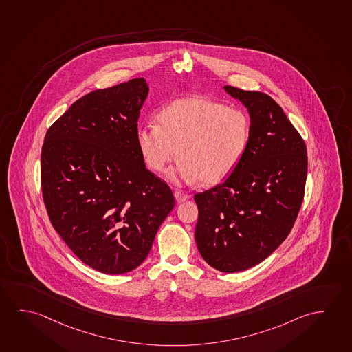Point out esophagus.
Segmentation results:
<instances>
[{"label":"esophagus","mask_w":352,"mask_h":352,"mask_svg":"<svg viewBox=\"0 0 352 352\" xmlns=\"http://www.w3.org/2000/svg\"><path fill=\"white\" fill-rule=\"evenodd\" d=\"M175 198H176V201H179V203H182V201H188L190 198V195H187V193H184V192H181V190H175Z\"/></svg>","instance_id":"1"}]
</instances>
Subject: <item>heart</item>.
<instances>
[{
	"instance_id": "heart-1",
	"label": "heart",
	"mask_w": 352,
	"mask_h": 352,
	"mask_svg": "<svg viewBox=\"0 0 352 352\" xmlns=\"http://www.w3.org/2000/svg\"><path fill=\"white\" fill-rule=\"evenodd\" d=\"M251 122L245 111L206 96H188L159 110L157 124L143 123L135 142L148 168L162 173L173 157L168 177L177 184L221 182L245 157Z\"/></svg>"
}]
</instances>
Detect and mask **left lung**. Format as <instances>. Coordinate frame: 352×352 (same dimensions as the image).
Here are the masks:
<instances>
[{
    "label": "left lung",
    "instance_id": "1",
    "mask_svg": "<svg viewBox=\"0 0 352 352\" xmlns=\"http://www.w3.org/2000/svg\"><path fill=\"white\" fill-rule=\"evenodd\" d=\"M223 90L247 109L251 138L229 177L195 195V237L210 267L236 273L263 262L290 234L305 193L307 149L269 95L230 85Z\"/></svg>",
    "mask_w": 352,
    "mask_h": 352
}]
</instances>
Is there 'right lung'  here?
<instances>
[{"label":"right lung","mask_w":352,"mask_h":352,"mask_svg":"<svg viewBox=\"0 0 352 352\" xmlns=\"http://www.w3.org/2000/svg\"><path fill=\"white\" fill-rule=\"evenodd\" d=\"M148 93L144 78L94 90L45 135L41 188L51 223L101 273L140 267L175 207L170 187L146 170L135 142Z\"/></svg>","instance_id":"obj_1"}]
</instances>
